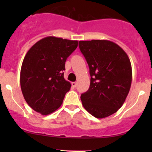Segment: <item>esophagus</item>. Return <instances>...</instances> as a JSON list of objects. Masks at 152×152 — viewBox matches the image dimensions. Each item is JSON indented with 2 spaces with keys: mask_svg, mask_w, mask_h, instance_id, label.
I'll return each mask as SVG.
<instances>
[{
  "mask_svg": "<svg viewBox=\"0 0 152 152\" xmlns=\"http://www.w3.org/2000/svg\"><path fill=\"white\" fill-rule=\"evenodd\" d=\"M71 85H72V86L74 87V88H75V87L76 86V85H77V83H76V82H72V83H71Z\"/></svg>",
  "mask_w": 152,
  "mask_h": 152,
  "instance_id": "esophagus-1",
  "label": "esophagus"
}]
</instances>
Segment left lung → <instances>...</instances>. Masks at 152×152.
<instances>
[{
  "instance_id": "obj_1",
  "label": "left lung",
  "mask_w": 152,
  "mask_h": 152,
  "mask_svg": "<svg viewBox=\"0 0 152 152\" xmlns=\"http://www.w3.org/2000/svg\"><path fill=\"white\" fill-rule=\"evenodd\" d=\"M78 46L91 76L89 88L81 96L82 104L94 117H107L121 107L129 92V58L121 47L107 40L80 41Z\"/></svg>"
}]
</instances>
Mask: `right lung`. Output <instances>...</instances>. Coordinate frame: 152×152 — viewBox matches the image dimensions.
Returning a JSON list of instances; mask_svg holds the SVG:
<instances>
[{
    "label": "right lung",
    "mask_w": 152,
    "mask_h": 152,
    "mask_svg": "<svg viewBox=\"0 0 152 152\" xmlns=\"http://www.w3.org/2000/svg\"><path fill=\"white\" fill-rule=\"evenodd\" d=\"M77 46V41L48 36L27 52L20 69V88L26 102L36 112L48 115L61 106L71 86L63 71Z\"/></svg>",
    "instance_id": "right-lung-1"
}]
</instances>
